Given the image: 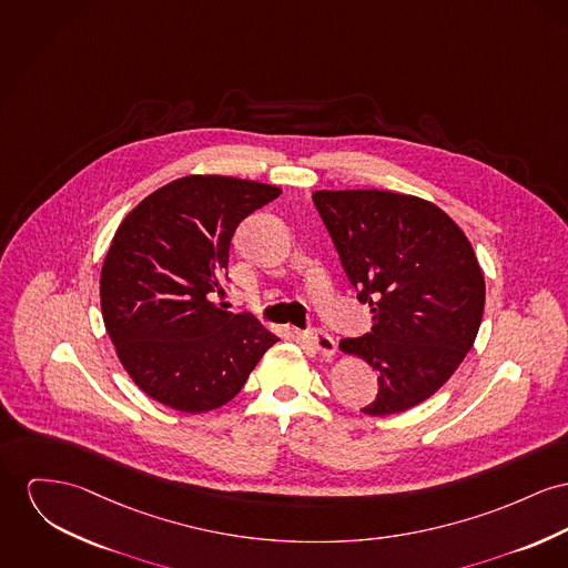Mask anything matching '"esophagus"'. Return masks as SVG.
<instances>
[{"label":"esophagus","mask_w":568,"mask_h":568,"mask_svg":"<svg viewBox=\"0 0 568 568\" xmlns=\"http://www.w3.org/2000/svg\"><path fill=\"white\" fill-rule=\"evenodd\" d=\"M303 338L323 357H332L336 353V341L325 329H310L303 334Z\"/></svg>","instance_id":"esophagus-1"}]
</instances>
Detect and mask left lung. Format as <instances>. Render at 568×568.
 Segmentation results:
<instances>
[{
  "label": "left lung",
  "mask_w": 568,
  "mask_h": 568,
  "mask_svg": "<svg viewBox=\"0 0 568 568\" xmlns=\"http://www.w3.org/2000/svg\"><path fill=\"white\" fill-rule=\"evenodd\" d=\"M314 206L373 329L341 342L378 373L368 416L433 396L469 353L485 312V277L463 230L435 204L392 191H316Z\"/></svg>",
  "instance_id": "left-lung-1"
}]
</instances>
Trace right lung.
Here are the masks:
<instances>
[{
    "label": "right lung",
    "instance_id": "add662e5",
    "mask_svg": "<svg viewBox=\"0 0 568 568\" xmlns=\"http://www.w3.org/2000/svg\"><path fill=\"white\" fill-rule=\"evenodd\" d=\"M282 190L185 176L142 200L118 227L101 271V310L118 357L154 400L202 414L232 400L277 338L224 293L239 224Z\"/></svg>",
    "mask_w": 568,
    "mask_h": 568
}]
</instances>
